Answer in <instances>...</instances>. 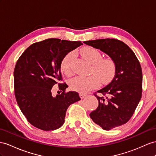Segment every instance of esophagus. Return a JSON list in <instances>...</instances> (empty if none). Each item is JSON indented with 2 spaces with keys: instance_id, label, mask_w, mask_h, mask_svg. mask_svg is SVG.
Wrapping results in <instances>:
<instances>
[{
  "instance_id": "34e87169",
  "label": "esophagus",
  "mask_w": 156,
  "mask_h": 156,
  "mask_svg": "<svg viewBox=\"0 0 156 156\" xmlns=\"http://www.w3.org/2000/svg\"><path fill=\"white\" fill-rule=\"evenodd\" d=\"M80 98L82 99H83V98H85L86 97V95L84 94H83V93H80Z\"/></svg>"
}]
</instances>
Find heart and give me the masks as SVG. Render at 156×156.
Returning <instances> with one entry per match:
<instances>
[{"mask_svg": "<svg viewBox=\"0 0 156 156\" xmlns=\"http://www.w3.org/2000/svg\"><path fill=\"white\" fill-rule=\"evenodd\" d=\"M82 57L91 64V73L99 78L101 82L109 81L115 73V62L111 57L103 58L101 51L93 47H85L81 50ZM75 57L74 52L65 55L61 62V69L66 75H70L73 72V64ZM96 75V76H97ZM94 75L88 76H76L70 80V86L72 90L85 93L94 88L99 84V79Z\"/></svg>", "mask_w": 156, "mask_h": 156, "instance_id": "heart-1", "label": "heart"}]
</instances>
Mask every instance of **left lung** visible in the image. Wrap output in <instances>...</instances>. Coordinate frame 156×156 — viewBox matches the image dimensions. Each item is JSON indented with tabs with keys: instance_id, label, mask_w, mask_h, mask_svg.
<instances>
[{
	"instance_id": "1",
	"label": "left lung",
	"mask_w": 156,
	"mask_h": 156,
	"mask_svg": "<svg viewBox=\"0 0 156 156\" xmlns=\"http://www.w3.org/2000/svg\"><path fill=\"white\" fill-rule=\"evenodd\" d=\"M83 43L100 49L115 62L114 78L98 91L101 96L94 94L99 105L90 114L95 124L109 130L126 123L133 116L142 97V68L134 52L120 40L107 38Z\"/></svg>"
}]
</instances>
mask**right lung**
I'll return each instance as SVG.
<instances>
[{
	"label": "right lung",
	"mask_w": 156,
	"mask_h": 156,
	"mask_svg": "<svg viewBox=\"0 0 156 156\" xmlns=\"http://www.w3.org/2000/svg\"><path fill=\"white\" fill-rule=\"evenodd\" d=\"M81 45V41L47 39L27 47L16 64V99L27 121L37 129H59L65 122L68 107L81 99L76 91L65 92L66 83H60L62 58ZM57 83L63 92L53 97L51 89Z\"/></svg>",
	"instance_id": "right-lung-1"
}]
</instances>
